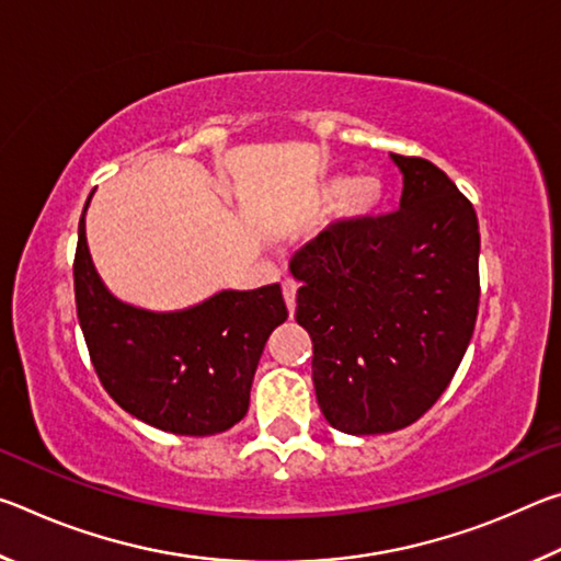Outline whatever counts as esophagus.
<instances>
[{
  "label": "esophagus",
  "instance_id": "esophagus-1",
  "mask_svg": "<svg viewBox=\"0 0 561 561\" xmlns=\"http://www.w3.org/2000/svg\"><path fill=\"white\" fill-rule=\"evenodd\" d=\"M297 282L294 279H287L282 284V291H284V301H287V309L289 314H294V307H297Z\"/></svg>",
  "mask_w": 561,
  "mask_h": 561
}]
</instances>
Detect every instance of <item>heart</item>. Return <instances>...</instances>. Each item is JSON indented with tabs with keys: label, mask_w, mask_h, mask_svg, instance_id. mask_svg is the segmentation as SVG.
Returning <instances> with one entry per match:
<instances>
[{
	"label": "heart",
	"mask_w": 561,
	"mask_h": 561,
	"mask_svg": "<svg viewBox=\"0 0 561 561\" xmlns=\"http://www.w3.org/2000/svg\"><path fill=\"white\" fill-rule=\"evenodd\" d=\"M324 201L339 203V220L346 227H364L383 213L388 187L376 175H336L324 185Z\"/></svg>",
	"instance_id": "1"
}]
</instances>
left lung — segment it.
Returning a JSON list of instances; mask_svg holds the SVG:
<instances>
[{"label":"left lung","instance_id":"left-lung-1","mask_svg":"<svg viewBox=\"0 0 561 561\" xmlns=\"http://www.w3.org/2000/svg\"><path fill=\"white\" fill-rule=\"evenodd\" d=\"M398 213L339 222L291 260L297 321L314 341V388L331 428L393 433L438 401L472 339L478 215L423 158L391 153Z\"/></svg>","mask_w":561,"mask_h":561}]
</instances>
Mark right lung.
Listing matches in <instances>:
<instances>
[{
    "mask_svg": "<svg viewBox=\"0 0 561 561\" xmlns=\"http://www.w3.org/2000/svg\"><path fill=\"white\" fill-rule=\"evenodd\" d=\"M79 222L73 289L79 324L103 388L123 411L158 431L217 435L240 423L264 344L289 317L279 284L222 289L193 307L153 311L118 299Z\"/></svg>",
    "mask_w": 561,
    "mask_h": 561,
    "instance_id": "1",
    "label": "right lung"
}]
</instances>
